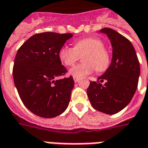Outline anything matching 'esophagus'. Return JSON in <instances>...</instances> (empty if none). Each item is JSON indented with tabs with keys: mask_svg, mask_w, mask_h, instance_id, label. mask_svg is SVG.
<instances>
[{
	"mask_svg": "<svg viewBox=\"0 0 148 148\" xmlns=\"http://www.w3.org/2000/svg\"><path fill=\"white\" fill-rule=\"evenodd\" d=\"M73 78H74V82H79V80L80 78L79 77H73Z\"/></svg>",
	"mask_w": 148,
	"mask_h": 148,
	"instance_id": "34e87169",
	"label": "esophagus"
}]
</instances>
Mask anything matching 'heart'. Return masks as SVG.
Masks as SVG:
<instances>
[{"instance_id": "1", "label": "heart", "mask_w": 148, "mask_h": 148, "mask_svg": "<svg viewBox=\"0 0 148 148\" xmlns=\"http://www.w3.org/2000/svg\"><path fill=\"white\" fill-rule=\"evenodd\" d=\"M82 55L84 63L75 66L70 71V74L74 77H84L93 72L95 69L97 72H104L109 67L110 53L99 38H82L77 40L73 48L64 46L59 51L60 61L66 66L74 65Z\"/></svg>"}]
</instances>
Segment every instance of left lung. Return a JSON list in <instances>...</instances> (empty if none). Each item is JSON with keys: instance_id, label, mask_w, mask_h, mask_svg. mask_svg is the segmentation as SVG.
<instances>
[{"instance_id": "left-lung-1", "label": "left lung", "mask_w": 148, "mask_h": 148, "mask_svg": "<svg viewBox=\"0 0 148 148\" xmlns=\"http://www.w3.org/2000/svg\"><path fill=\"white\" fill-rule=\"evenodd\" d=\"M99 31L106 34L110 40L112 60L104 74L96 82H90L87 95L96 110L114 114L125 108L135 94L140 73V63L130 40L110 28Z\"/></svg>"}]
</instances>
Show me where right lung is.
<instances>
[{"label": "right lung", "instance_id": "obj_1", "mask_svg": "<svg viewBox=\"0 0 148 148\" xmlns=\"http://www.w3.org/2000/svg\"><path fill=\"white\" fill-rule=\"evenodd\" d=\"M72 34L45 32L26 40L16 53L12 74L19 97L36 115L50 119L68 107L74 82L72 76L55 81L67 70L59 58V51Z\"/></svg>", "mask_w": 148, "mask_h": 148}]
</instances>
